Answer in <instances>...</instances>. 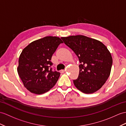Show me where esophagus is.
I'll return each mask as SVG.
<instances>
[{"label":"esophagus","mask_w":126,"mask_h":126,"mask_svg":"<svg viewBox=\"0 0 126 126\" xmlns=\"http://www.w3.org/2000/svg\"><path fill=\"white\" fill-rule=\"evenodd\" d=\"M60 73H64V72H65V70H64V69H62V70H60Z\"/></svg>","instance_id":"esophagus-1"}]
</instances>
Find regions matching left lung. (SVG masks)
<instances>
[{
  "label": "left lung",
  "instance_id": "8db88e82",
  "mask_svg": "<svg viewBox=\"0 0 126 126\" xmlns=\"http://www.w3.org/2000/svg\"><path fill=\"white\" fill-rule=\"evenodd\" d=\"M78 56L80 65L78 78L73 80L78 90L84 94L98 90L111 73L112 57L102 42L83 35L61 37Z\"/></svg>",
  "mask_w": 126,
  "mask_h": 126
}]
</instances>
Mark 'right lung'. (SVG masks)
<instances>
[{"instance_id":"obj_1","label":"right lung","mask_w":126,"mask_h":126,"mask_svg":"<svg viewBox=\"0 0 126 126\" xmlns=\"http://www.w3.org/2000/svg\"><path fill=\"white\" fill-rule=\"evenodd\" d=\"M63 42L56 36H47L33 41L23 48L19 59L18 74L30 93L41 94L52 88L60 73L53 72V54Z\"/></svg>"}]
</instances>
